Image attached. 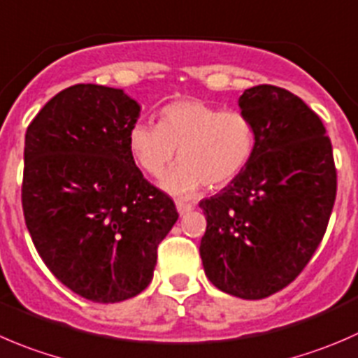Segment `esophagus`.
<instances>
[{"label": "esophagus", "mask_w": 358, "mask_h": 358, "mask_svg": "<svg viewBox=\"0 0 358 358\" xmlns=\"http://www.w3.org/2000/svg\"><path fill=\"white\" fill-rule=\"evenodd\" d=\"M178 212L180 215L182 214H186V212H189V210H193V203H187V201H178Z\"/></svg>", "instance_id": "obj_1"}]
</instances>
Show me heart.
Here are the masks:
<instances>
[{"label": "heart", "mask_w": 358, "mask_h": 358, "mask_svg": "<svg viewBox=\"0 0 358 358\" xmlns=\"http://www.w3.org/2000/svg\"><path fill=\"white\" fill-rule=\"evenodd\" d=\"M252 118L240 109H219L200 99H180L160 109L158 125L134 123L127 146L132 160L148 176L164 174L179 150V164L162 179L174 196L187 198L207 184L226 186L249 167L256 153Z\"/></svg>", "instance_id": "1"}]
</instances>
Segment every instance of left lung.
<instances>
[{
	"mask_svg": "<svg viewBox=\"0 0 358 358\" xmlns=\"http://www.w3.org/2000/svg\"><path fill=\"white\" fill-rule=\"evenodd\" d=\"M238 104L256 125V153L238 178L200 201V256L222 292L263 299L294 282L320 245L338 176L324 123L298 95L257 85Z\"/></svg>",
	"mask_w": 358,
	"mask_h": 358,
	"instance_id": "left-lung-1",
	"label": "left lung"
}]
</instances>
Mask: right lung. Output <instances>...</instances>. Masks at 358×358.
Returning <instances> with one entry per match:
<instances>
[{
  "label": "right lung",
  "instance_id": "1",
  "mask_svg": "<svg viewBox=\"0 0 358 358\" xmlns=\"http://www.w3.org/2000/svg\"><path fill=\"white\" fill-rule=\"evenodd\" d=\"M139 111L120 88L80 83L52 97L26 132L31 238L54 277L95 303H120L150 285L158 245L179 217L129 153Z\"/></svg>",
  "mask_w": 358,
  "mask_h": 358
}]
</instances>
